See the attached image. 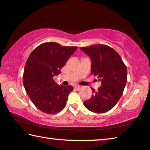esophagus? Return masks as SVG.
Returning <instances> with one entry per match:
<instances>
[{
    "instance_id": "34e87169",
    "label": "esophagus",
    "mask_w": 150,
    "mask_h": 150,
    "mask_svg": "<svg viewBox=\"0 0 150 150\" xmlns=\"http://www.w3.org/2000/svg\"><path fill=\"white\" fill-rule=\"evenodd\" d=\"M75 89H79L80 88H81V86H75Z\"/></svg>"
}]
</instances>
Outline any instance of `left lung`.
Masks as SVG:
<instances>
[{
	"instance_id": "1",
	"label": "left lung",
	"mask_w": 150,
	"mask_h": 150,
	"mask_svg": "<svg viewBox=\"0 0 150 150\" xmlns=\"http://www.w3.org/2000/svg\"><path fill=\"white\" fill-rule=\"evenodd\" d=\"M81 50L90 58L91 73L101 81L98 91L83 102L93 112L104 113L115 106L123 93L127 83V69L120 55L111 47L98 44L82 47Z\"/></svg>"
}]
</instances>
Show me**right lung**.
I'll return each mask as SVG.
<instances>
[{
    "label": "right lung",
    "instance_id": "1",
    "mask_svg": "<svg viewBox=\"0 0 150 150\" xmlns=\"http://www.w3.org/2000/svg\"><path fill=\"white\" fill-rule=\"evenodd\" d=\"M77 48V46L46 42L34 49L28 57L24 69L23 86L39 110L52 115L64 108L73 88L59 86L53 77L61 73V69Z\"/></svg>",
    "mask_w": 150,
    "mask_h": 150
}]
</instances>
